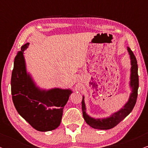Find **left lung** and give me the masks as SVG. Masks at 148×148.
Instances as JSON below:
<instances>
[{
  "label": "left lung",
  "instance_id": "left-lung-1",
  "mask_svg": "<svg viewBox=\"0 0 148 148\" xmlns=\"http://www.w3.org/2000/svg\"><path fill=\"white\" fill-rule=\"evenodd\" d=\"M129 55L130 58L131 69H130V88L132 90L129 97L128 101L125 103L123 108H120L118 111L112 113L110 116L103 118H95L90 116L86 113V106L85 103L84 96L82 99V111L83 116L85 121L89 126L96 130H106L113 128L118 125L122 120H124L133 110L136 102L137 96H138V64H137L136 58L134 53L132 51L130 47H127Z\"/></svg>",
  "mask_w": 148,
  "mask_h": 148
}]
</instances>
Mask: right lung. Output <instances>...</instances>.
<instances>
[{
  "instance_id": "right-lung-1",
  "label": "right lung",
  "mask_w": 148,
  "mask_h": 148,
  "mask_svg": "<svg viewBox=\"0 0 148 148\" xmlns=\"http://www.w3.org/2000/svg\"><path fill=\"white\" fill-rule=\"evenodd\" d=\"M28 46V42L22 46L14 58L11 78L13 103L18 114L34 129L40 132L54 130L60 125L63 108L72 90L42 89L37 86L26 69L23 53Z\"/></svg>"
}]
</instances>
